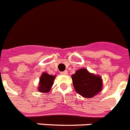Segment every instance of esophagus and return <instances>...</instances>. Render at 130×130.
Here are the masks:
<instances>
[{
  "mask_svg": "<svg viewBox=\"0 0 130 130\" xmlns=\"http://www.w3.org/2000/svg\"><path fill=\"white\" fill-rule=\"evenodd\" d=\"M60 73H61V75H66L68 74V72H67V71H62Z\"/></svg>",
  "mask_w": 130,
  "mask_h": 130,
  "instance_id": "1",
  "label": "esophagus"
}]
</instances>
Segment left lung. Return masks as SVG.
Here are the masks:
<instances>
[{
    "instance_id": "obj_1",
    "label": "left lung",
    "mask_w": 130,
    "mask_h": 130,
    "mask_svg": "<svg viewBox=\"0 0 130 130\" xmlns=\"http://www.w3.org/2000/svg\"><path fill=\"white\" fill-rule=\"evenodd\" d=\"M71 78L77 93L84 98H93L102 89V77L91 73L86 69L77 70Z\"/></svg>"
}]
</instances>
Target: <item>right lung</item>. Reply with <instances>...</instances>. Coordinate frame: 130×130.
<instances>
[{
  "label": "right lung",
  "mask_w": 130,
  "mask_h": 130,
  "mask_svg": "<svg viewBox=\"0 0 130 130\" xmlns=\"http://www.w3.org/2000/svg\"><path fill=\"white\" fill-rule=\"evenodd\" d=\"M55 75H51L47 73H43L40 77L39 86L38 87V91L41 93H47L51 90L53 85Z\"/></svg>",
  "instance_id": "obj_1"
}]
</instances>
